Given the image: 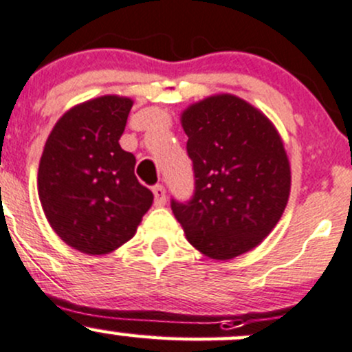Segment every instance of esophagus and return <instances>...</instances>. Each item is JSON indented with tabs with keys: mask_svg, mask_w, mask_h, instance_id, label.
Here are the masks:
<instances>
[{
	"mask_svg": "<svg viewBox=\"0 0 352 352\" xmlns=\"http://www.w3.org/2000/svg\"><path fill=\"white\" fill-rule=\"evenodd\" d=\"M152 192H153V197H155V206L157 207L165 206V202H167V192H165L164 185H155V187L152 188Z\"/></svg>",
	"mask_w": 352,
	"mask_h": 352,
	"instance_id": "obj_1",
	"label": "esophagus"
}]
</instances>
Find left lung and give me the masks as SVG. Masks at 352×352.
<instances>
[{"label":"left lung","mask_w":352,"mask_h":352,"mask_svg":"<svg viewBox=\"0 0 352 352\" xmlns=\"http://www.w3.org/2000/svg\"><path fill=\"white\" fill-rule=\"evenodd\" d=\"M195 190L172 199L187 241L217 261L261 244L276 227L291 192V165L280 135L256 107L222 94L182 113Z\"/></svg>","instance_id":"left-lung-1"}]
</instances>
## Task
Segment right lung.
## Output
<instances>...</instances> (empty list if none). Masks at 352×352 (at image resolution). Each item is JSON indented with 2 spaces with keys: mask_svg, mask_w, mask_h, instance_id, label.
<instances>
[{
  "mask_svg": "<svg viewBox=\"0 0 352 352\" xmlns=\"http://www.w3.org/2000/svg\"><path fill=\"white\" fill-rule=\"evenodd\" d=\"M133 102L105 95L68 110L45 144L38 195L52 229L88 256L117 250L137 232L153 194L118 144Z\"/></svg>",
  "mask_w": 352,
  "mask_h": 352,
  "instance_id": "1",
  "label": "right lung"
}]
</instances>
